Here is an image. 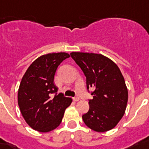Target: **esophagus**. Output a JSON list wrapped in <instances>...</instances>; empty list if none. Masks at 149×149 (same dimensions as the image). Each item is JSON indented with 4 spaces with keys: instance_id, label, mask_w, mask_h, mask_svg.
Returning a JSON list of instances; mask_svg holds the SVG:
<instances>
[{
    "instance_id": "34e87169",
    "label": "esophagus",
    "mask_w": 149,
    "mask_h": 149,
    "mask_svg": "<svg viewBox=\"0 0 149 149\" xmlns=\"http://www.w3.org/2000/svg\"><path fill=\"white\" fill-rule=\"evenodd\" d=\"M73 100L74 101V102H77V101H78V100H79V97H78V96H75V97L73 98Z\"/></svg>"
}]
</instances>
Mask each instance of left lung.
I'll return each mask as SVG.
<instances>
[{
	"label": "left lung",
	"mask_w": 149,
	"mask_h": 149,
	"mask_svg": "<svg viewBox=\"0 0 149 149\" xmlns=\"http://www.w3.org/2000/svg\"><path fill=\"white\" fill-rule=\"evenodd\" d=\"M71 56L86 77V86L94 90L89 109L83 114L86 126L97 132L109 131L118 124L126 109L128 92L115 63L102 54L72 52Z\"/></svg>",
	"instance_id": "8db88e82"
}]
</instances>
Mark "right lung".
Instances as JSON below:
<instances>
[{"label": "right lung", "instance_id": "right-lung-1", "mask_svg": "<svg viewBox=\"0 0 149 149\" xmlns=\"http://www.w3.org/2000/svg\"><path fill=\"white\" fill-rule=\"evenodd\" d=\"M68 57L67 53L42 55L32 63L22 79L18 107L26 123L36 131L48 132L56 128L72 102L71 98L56 93L58 88L54 83L56 69Z\"/></svg>", "mask_w": 149, "mask_h": 149}]
</instances>
